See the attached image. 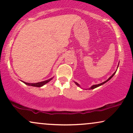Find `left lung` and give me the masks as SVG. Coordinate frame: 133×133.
Here are the masks:
<instances>
[{
  "instance_id": "obj_1",
  "label": "left lung",
  "mask_w": 133,
  "mask_h": 133,
  "mask_svg": "<svg viewBox=\"0 0 133 133\" xmlns=\"http://www.w3.org/2000/svg\"><path fill=\"white\" fill-rule=\"evenodd\" d=\"M115 73H116V72H114V74H112V76H111V77H109V79H108V80H106V81H104V82H102V83H101V84H96V85H93V86H91V88H89V89H94V88H97V87H99V86H101V85H103V84H105V83H106V82H108V81H109V80H110V79H111V78H112V77H113V76H114V74H115ZM75 82V83H76V85H77V86H79V84H78V83H77V82Z\"/></svg>"
}]
</instances>
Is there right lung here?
<instances>
[{"instance_id":"right-lung-1","label":"right lung","mask_w":133,"mask_h":133,"mask_svg":"<svg viewBox=\"0 0 133 133\" xmlns=\"http://www.w3.org/2000/svg\"><path fill=\"white\" fill-rule=\"evenodd\" d=\"M53 77H52V78L48 79V80H46V81H42V82H37V83H28V82H24V84H25L28 85V86H34V87H38V88H39V87H41L42 86H44V84H45L47 83V82H49L50 81H51Z\"/></svg>"}]
</instances>
